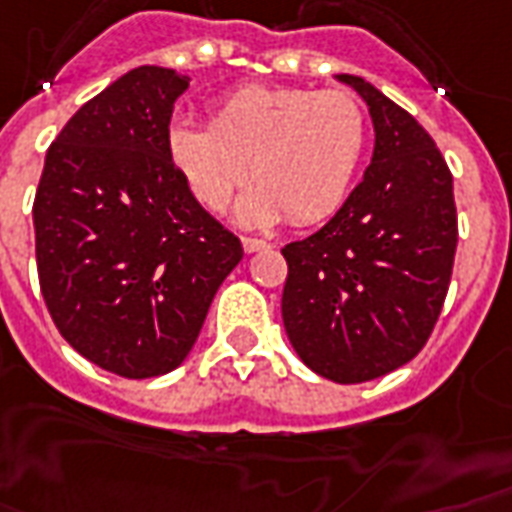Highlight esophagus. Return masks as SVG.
Segmentation results:
<instances>
[{
  "instance_id": "esophagus-1",
  "label": "esophagus",
  "mask_w": 512,
  "mask_h": 512,
  "mask_svg": "<svg viewBox=\"0 0 512 512\" xmlns=\"http://www.w3.org/2000/svg\"><path fill=\"white\" fill-rule=\"evenodd\" d=\"M241 246H244L246 255H252V252H263V249H271V244H268V241H263V238H241Z\"/></svg>"
}]
</instances>
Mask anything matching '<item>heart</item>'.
I'll return each instance as SVG.
<instances>
[{
	"label": "heart",
	"instance_id": "b5f03b06",
	"mask_svg": "<svg viewBox=\"0 0 512 512\" xmlns=\"http://www.w3.org/2000/svg\"><path fill=\"white\" fill-rule=\"evenodd\" d=\"M369 140L363 105L347 92L246 86L219 102L211 124L173 119L165 135L170 165L189 195L222 211L249 173L238 200L241 225L268 227L285 217L314 225L350 195Z\"/></svg>",
	"mask_w": 512,
	"mask_h": 512
}]
</instances>
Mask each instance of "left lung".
Returning <instances> with one entry per match:
<instances>
[{"instance_id": "8db88e82", "label": "left lung", "mask_w": 512, "mask_h": 512, "mask_svg": "<svg viewBox=\"0 0 512 512\" xmlns=\"http://www.w3.org/2000/svg\"><path fill=\"white\" fill-rule=\"evenodd\" d=\"M372 165L317 233L282 249V320L298 358L325 380L366 382L412 361L448 295L458 222L453 176L410 113L358 75Z\"/></svg>"}]
</instances>
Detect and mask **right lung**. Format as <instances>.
Here are the masks:
<instances>
[{"mask_svg": "<svg viewBox=\"0 0 512 512\" xmlns=\"http://www.w3.org/2000/svg\"><path fill=\"white\" fill-rule=\"evenodd\" d=\"M189 78L143 64L81 105L45 154L34 255L45 306L105 372H173L244 257L170 165L173 102Z\"/></svg>", "mask_w": 512, "mask_h": 512, "instance_id": "right-lung-1", "label": "right lung"}]
</instances>
